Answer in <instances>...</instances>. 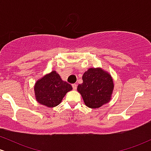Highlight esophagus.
Returning a JSON list of instances; mask_svg holds the SVG:
<instances>
[{"instance_id":"1","label":"esophagus","mask_w":151,"mask_h":151,"mask_svg":"<svg viewBox=\"0 0 151 151\" xmlns=\"http://www.w3.org/2000/svg\"><path fill=\"white\" fill-rule=\"evenodd\" d=\"M77 84H72V88H73L74 90L77 89Z\"/></svg>"}]
</instances>
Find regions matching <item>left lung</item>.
Wrapping results in <instances>:
<instances>
[{
	"label": "left lung",
	"mask_w": 151,
	"mask_h": 151,
	"mask_svg": "<svg viewBox=\"0 0 151 151\" xmlns=\"http://www.w3.org/2000/svg\"><path fill=\"white\" fill-rule=\"evenodd\" d=\"M83 83L77 86L84 104L91 109H98L109 103L114 90L111 74L101 67L89 68L83 74Z\"/></svg>",
	"instance_id": "left-lung-1"
}]
</instances>
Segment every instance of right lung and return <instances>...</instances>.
I'll list each match as a JSON object with an SVG mask.
<instances>
[{
	"instance_id": "right-lung-1",
	"label": "right lung",
	"mask_w": 151,
	"mask_h": 151,
	"mask_svg": "<svg viewBox=\"0 0 151 151\" xmlns=\"http://www.w3.org/2000/svg\"><path fill=\"white\" fill-rule=\"evenodd\" d=\"M72 89V86L62 80L55 70L38 79L34 86L37 101L50 108L60 104L66 93Z\"/></svg>"
}]
</instances>
